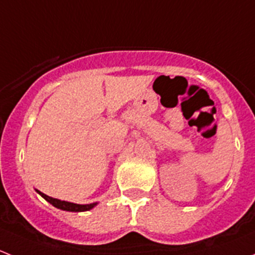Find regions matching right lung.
Returning <instances> with one entry per match:
<instances>
[{
	"label": "right lung",
	"mask_w": 255,
	"mask_h": 255,
	"mask_svg": "<svg viewBox=\"0 0 255 255\" xmlns=\"http://www.w3.org/2000/svg\"><path fill=\"white\" fill-rule=\"evenodd\" d=\"M37 192L40 195V196L44 197V199L47 200L49 204H51L54 207L60 208V210H63V211H70V212H82V211H89V210H91L92 207L96 206V204L78 205V204H73V202L61 201V200L53 199V197L47 196V195L43 194V192H40V191H38V190H37Z\"/></svg>",
	"instance_id": "obj_1"
}]
</instances>
